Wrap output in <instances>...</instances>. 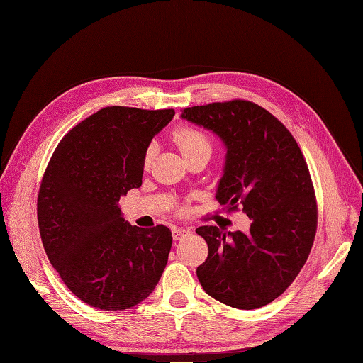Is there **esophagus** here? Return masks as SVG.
<instances>
[{
    "label": "esophagus",
    "mask_w": 363,
    "mask_h": 363,
    "mask_svg": "<svg viewBox=\"0 0 363 363\" xmlns=\"http://www.w3.org/2000/svg\"><path fill=\"white\" fill-rule=\"evenodd\" d=\"M188 234H189V229H186V228H174L172 229L174 240H182V238H184Z\"/></svg>",
    "instance_id": "obj_1"
}]
</instances>
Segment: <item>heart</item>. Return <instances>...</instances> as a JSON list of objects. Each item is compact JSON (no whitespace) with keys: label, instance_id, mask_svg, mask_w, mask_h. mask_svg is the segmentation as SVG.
Wrapping results in <instances>:
<instances>
[{"label":"heart","instance_id":"obj_1","mask_svg":"<svg viewBox=\"0 0 363 363\" xmlns=\"http://www.w3.org/2000/svg\"><path fill=\"white\" fill-rule=\"evenodd\" d=\"M172 139L177 143V147L180 148V152L183 153L184 158H189V156L201 152L211 153V148H213V143H211L207 134L191 126L177 128L172 133ZM155 150H156L155 143H150V145L145 148V153H143V167L145 169L150 167V164L153 161Z\"/></svg>","mask_w":363,"mask_h":363}]
</instances>
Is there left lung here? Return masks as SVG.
Returning <instances> with one entry per match:
<instances>
[{
	"label": "left lung",
	"mask_w": 363,
	"mask_h": 363,
	"mask_svg": "<svg viewBox=\"0 0 363 363\" xmlns=\"http://www.w3.org/2000/svg\"><path fill=\"white\" fill-rule=\"evenodd\" d=\"M182 118L220 135L228 153L216 199L251 220L246 234L196 229L208 245L197 278L218 302L261 308L292 284L316 235L318 203L302 150L281 121L251 101L188 107Z\"/></svg>",
	"instance_id": "obj_1"
}]
</instances>
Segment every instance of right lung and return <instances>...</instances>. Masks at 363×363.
I'll list each match as a JSON object with an SVG mask.
<instances>
[{
    "label": "right lung",
    "mask_w": 363,
    "mask_h": 363,
    "mask_svg": "<svg viewBox=\"0 0 363 363\" xmlns=\"http://www.w3.org/2000/svg\"><path fill=\"white\" fill-rule=\"evenodd\" d=\"M174 108L104 107L55 148L38 194V224L53 269L93 308L123 311L145 300L166 269L172 232L125 221L121 196L139 188L143 153Z\"/></svg>",
    "instance_id": "obj_1"
}]
</instances>
